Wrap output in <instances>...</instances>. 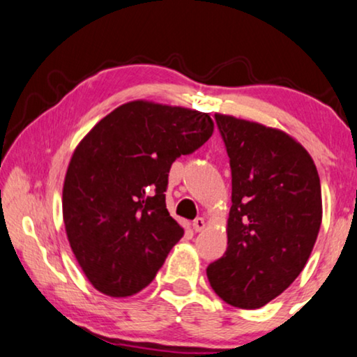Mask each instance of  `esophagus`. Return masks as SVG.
Masks as SVG:
<instances>
[{
    "instance_id": "obj_1",
    "label": "esophagus",
    "mask_w": 357,
    "mask_h": 357,
    "mask_svg": "<svg viewBox=\"0 0 357 357\" xmlns=\"http://www.w3.org/2000/svg\"><path fill=\"white\" fill-rule=\"evenodd\" d=\"M193 229H195V231H203L206 229V220L203 219V217H196V219L193 220Z\"/></svg>"
}]
</instances>
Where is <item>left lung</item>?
Here are the masks:
<instances>
[{"instance_id": "8db88e82", "label": "left lung", "mask_w": 357, "mask_h": 357, "mask_svg": "<svg viewBox=\"0 0 357 357\" xmlns=\"http://www.w3.org/2000/svg\"><path fill=\"white\" fill-rule=\"evenodd\" d=\"M231 170L227 251L206 268L217 296L240 309L264 306L291 285L322 222L312 158L287 133L215 114Z\"/></svg>"}]
</instances>
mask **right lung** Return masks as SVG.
I'll return each mask as SVG.
<instances>
[{"label": "right lung", "instance_id": "obj_1", "mask_svg": "<svg viewBox=\"0 0 357 357\" xmlns=\"http://www.w3.org/2000/svg\"><path fill=\"white\" fill-rule=\"evenodd\" d=\"M206 112L132 101L101 119L72 154L63 190L67 238L98 291L143 290L183 236L166 208L175 159L209 140Z\"/></svg>", "mask_w": 357, "mask_h": 357}]
</instances>
